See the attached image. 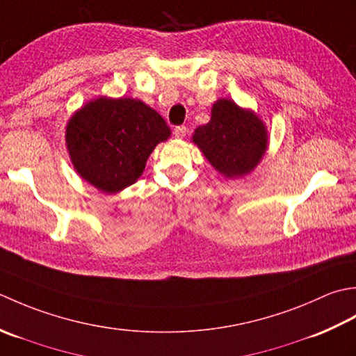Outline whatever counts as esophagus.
<instances>
[{
    "mask_svg": "<svg viewBox=\"0 0 356 356\" xmlns=\"http://www.w3.org/2000/svg\"><path fill=\"white\" fill-rule=\"evenodd\" d=\"M173 134H175L177 138H184L187 134V127L186 126H177L175 130H173Z\"/></svg>",
    "mask_w": 356,
    "mask_h": 356,
    "instance_id": "esophagus-1",
    "label": "esophagus"
}]
</instances>
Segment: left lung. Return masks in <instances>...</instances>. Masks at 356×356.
<instances>
[{
	"mask_svg": "<svg viewBox=\"0 0 356 356\" xmlns=\"http://www.w3.org/2000/svg\"><path fill=\"white\" fill-rule=\"evenodd\" d=\"M193 141L216 170L232 178L245 175L259 163L267 134L255 113L243 111L230 99H220L207 124L195 130Z\"/></svg>",
	"mask_w": 356,
	"mask_h": 356,
	"instance_id": "left-lung-1",
	"label": "left lung"
}]
</instances>
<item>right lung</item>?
Returning a JSON list of instances; mask_svg holds the SVG:
<instances>
[{
	"mask_svg": "<svg viewBox=\"0 0 356 356\" xmlns=\"http://www.w3.org/2000/svg\"><path fill=\"white\" fill-rule=\"evenodd\" d=\"M66 132L76 172L99 191L115 193L141 177L170 129L140 99L98 98L72 117Z\"/></svg>",
	"mask_w": 356,
	"mask_h": 356,
	"instance_id": "right-lung-1",
	"label": "right lung"
}]
</instances>
